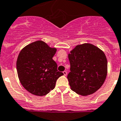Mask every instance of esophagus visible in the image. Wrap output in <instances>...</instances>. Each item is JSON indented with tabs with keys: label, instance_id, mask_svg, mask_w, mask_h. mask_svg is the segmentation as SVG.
I'll return each mask as SVG.
<instances>
[{
	"label": "esophagus",
	"instance_id": "1",
	"mask_svg": "<svg viewBox=\"0 0 121 121\" xmlns=\"http://www.w3.org/2000/svg\"><path fill=\"white\" fill-rule=\"evenodd\" d=\"M63 74H64V76H67V72L66 71H63Z\"/></svg>",
	"mask_w": 121,
	"mask_h": 121
}]
</instances>
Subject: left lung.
<instances>
[{"mask_svg": "<svg viewBox=\"0 0 121 121\" xmlns=\"http://www.w3.org/2000/svg\"><path fill=\"white\" fill-rule=\"evenodd\" d=\"M70 72L67 78L71 89L77 94H93L103 85L107 75L105 54L90 44L77 45L69 54Z\"/></svg>", "mask_w": 121, "mask_h": 121, "instance_id": "left-lung-1", "label": "left lung"}]
</instances>
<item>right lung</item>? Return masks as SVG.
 <instances>
[{
  "instance_id": "obj_1",
  "label": "right lung",
  "mask_w": 121,
  "mask_h": 121,
  "mask_svg": "<svg viewBox=\"0 0 121 121\" xmlns=\"http://www.w3.org/2000/svg\"><path fill=\"white\" fill-rule=\"evenodd\" d=\"M56 48L37 41L23 48L19 54L16 69L20 82L32 94L44 96L53 90L56 81L64 74L57 70L52 60Z\"/></svg>"
}]
</instances>
